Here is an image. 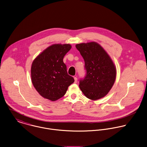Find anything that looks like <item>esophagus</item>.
Masks as SVG:
<instances>
[{
	"label": "esophagus",
	"mask_w": 147,
	"mask_h": 147,
	"mask_svg": "<svg viewBox=\"0 0 147 147\" xmlns=\"http://www.w3.org/2000/svg\"><path fill=\"white\" fill-rule=\"evenodd\" d=\"M74 83H77V78L74 77Z\"/></svg>",
	"instance_id": "1"
}]
</instances>
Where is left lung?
Instances as JSON below:
<instances>
[{
  "instance_id": "obj_1",
  "label": "left lung",
  "mask_w": 147,
  "mask_h": 147,
  "mask_svg": "<svg viewBox=\"0 0 147 147\" xmlns=\"http://www.w3.org/2000/svg\"><path fill=\"white\" fill-rule=\"evenodd\" d=\"M85 61L86 76L80 81V88L89 99L97 100L105 96L112 88L116 69L105 50L94 42L76 45Z\"/></svg>"
}]
</instances>
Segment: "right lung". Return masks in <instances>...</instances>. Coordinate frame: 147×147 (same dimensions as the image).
Wrapping results in <instances>:
<instances>
[{"mask_svg":"<svg viewBox=\"0 0 147 147\" xmlns=\"http://www.w3.org/2000/svg\"><path fill=\"white\" fill-rule=\"evenodd\" d=\"M70 44H54L45 49L32 63V84L39 94L52 101L62 97L74 82L67 72L63 59L71 49Z\"/></svg>","mask_w":147,"mask_h":147,"instance_id":"1","label":"right lung"}]
</instances>
